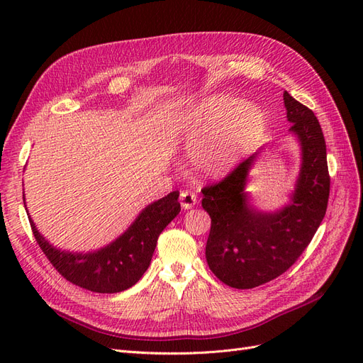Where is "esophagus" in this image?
Returning a JSON list of instances; mask_svg holds the SVG:
<instances>
[{
    "instance_id": "obj_1",
    "label": "esophagus",
    "mask_w": 363,
    "mask_h": 363,
    "mask_svg": "<svg viewBox=\"0 0 363 363\" xmlns=\"http://www.w3.org/2000/svg\"><path fill=\"white\" fill-rule=\"evenodd\" d=\"M180 204H182L184 211L192 208L196 204V195L194 192H189V191H183L180 194Z\"/></svg>"
}]
</instances>
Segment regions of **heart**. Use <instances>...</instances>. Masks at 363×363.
Instances as JSON below:
<instances>
[{
    "label": "heart",
    "mask_w": 363,
    "mask_h": 363,
    "mask_svg": "<svg viewBox=\"0 0 363 363\" xmlns=\"http://www.w3.org/2000/svg\"><path fill=\"white\" fill-rule=\"evenodd\" d=\"M265 118L256 106L216 95L186 113L180 130L186 138L196 139L192 148L196 167L204 172L218 174L232 167L260 133Z\"/></svg>",
    "instance_id": "b5f03b06"
}]
</instances>
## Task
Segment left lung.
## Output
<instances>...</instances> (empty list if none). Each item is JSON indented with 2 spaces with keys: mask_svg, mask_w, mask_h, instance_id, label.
Returning a JSON list of instances; mask_svg holds the SVG:
<instances>
[{
  "mask_svg": "<svg viewBox=\"0 0 363 363\" xmlns=\"http://www.w3.org/2000/svg\"><path fill=\"white\" fill-rule=\"evenodd\" d=\"M283 100L303 155L291 204L274 213L248 206L244 189L256 155L201 189V206L212 219L207 265L230 288L251 289L286 272L311 244L327 211L330 175L321 125L311 108L288 92Z\"/></svg>",
  "mask_w": 363,
  "mask_h": 363,
  "instance_id": "8db88e82",
  "label": "left lung"
}]
</instances>
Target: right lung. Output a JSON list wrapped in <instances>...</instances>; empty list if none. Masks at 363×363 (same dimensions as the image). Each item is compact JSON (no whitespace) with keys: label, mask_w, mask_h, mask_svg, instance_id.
Listing matches in <instances>:
<instances>
[{"label":"right lung","mask_w":363,"mask_h":363,"mask_svg":"<svg viewBox=\"0 0 363 363\" xmlns=\"http://www.w3.org/2000/svg\"><path fill=\"white\" fill-rule=\"evenodd\" d=\"M180 212L179 191L147 206L136 221L107 247L80 255L50 245L30 218L40 250L62 277L83 289L98 294L125 291L144 276L155 252L159 235Z\"/></svg>","instance_id":"add662e5"}]
</instances>
